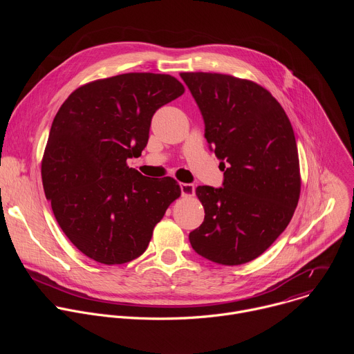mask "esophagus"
Instances as JSON below:
<instances>
[{
  "instance_id": "34e87169",
  "label": "esophagus",
  "mask_w": 354,
  "mask_h": 354,
  "mask_svg": "<svg viewBox=\"0 0 354 354\" xmlns=\"http://www.w3.org/2000/svg\"><path fill=\"white\" fill-rule=\"evenodd\" d=\"M180 192H182V196L185 197H190L194 194V186L192 183H180Z\"/></svg>"
}]
</instances>
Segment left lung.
<instances>
[{
	"label": "left lung",
	"instance_id": "8db88e82",
	"mask_svg": "<svg viewBox=\"0 0 354 354\" xmlns=\"http://www.w3.org/2000/svg\"><path fill=\"white\" fill-rule=\"evenodd\" d=\"M180 77L224 171L223 187H196L205 221L189 234L190 245L220 265L250 262L286 230L298 203L299 162L291 123L272 93L255 82L216 73Z\"/></svg>",
	"mask_w": 354,
	"mask_h": 354
}]
</instances>
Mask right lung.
I'll list each match as a JSON object with an SVG mask.
<instances>
[{
    "mask_svg": "<svg viewBox=\"0 0 354 354\" xmlns=\"http://www.w3.org/2000/svg\"><path fill=\"white\" fill-rule=\"evenodd\" d=\"M183 92L175 77L129 73L80 86L59 109L43 189L60 228L88 258L104 265L138 258L180 196L175 179L142 176L126 161L141 156L154 113Z\"/></svg>",
    "mask_w": 354,
    "mask_h": 354,
    "instance_id": "add662e5",
    "label": "right lung"
}]
</instances>
